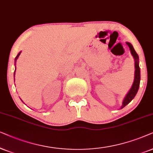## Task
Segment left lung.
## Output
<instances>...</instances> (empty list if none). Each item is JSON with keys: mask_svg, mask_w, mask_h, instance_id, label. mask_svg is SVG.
Here are the masks:
<instances>
[{"mask_svg": "<svg viewBox=\"0 0 153 153\" xmlns=\"http://www.w3.org/2000/svg\"><path fill=\"white\" fill-rule=\"evenodd\" d=\"M129 48L130 49V51H131V53L133 56V57L134 59V61H135V73H134V80L133 82V85L130 89V90L128 91L127 94L126 95V97L125 99H124L123 102V105L121 106V109L123 108L124 107L126 106L128 103H129L131 102L132 99H134V97H135L136 93L138 90V88H139V85H140V68H139V59H138V55L137 54V53L136 52V51L134 50V49L132 46V45L130 43V42H126Z\"/></svg>", "mask_w": 153, "mask_h": 153, "instance_id": "1", "label": "left lung"}]
</instances>
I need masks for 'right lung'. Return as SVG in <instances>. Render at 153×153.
Wrapping results in <instances>:
<instances>
[{
	"instance_id": "right-lung-1",
	"label": "right lung",
	"mask_w": 153,
	"mask_h": 153,
	"mask_svg": "<svg viewBox=\"0 0 153 153\" xmlns=\"http://www.w3.org/2000/svg\"><path fill=\"white\" fill-rule=\"evenodd\" d=\"M20 54H21V52H20L19 53V54H17V56H16V58H15V62H16V61H17V58H18V57H19V56L20 55ZM15 70H16V68H15ZM15 73H14V76H15Z\"/></svg>"
}]
</instances>
